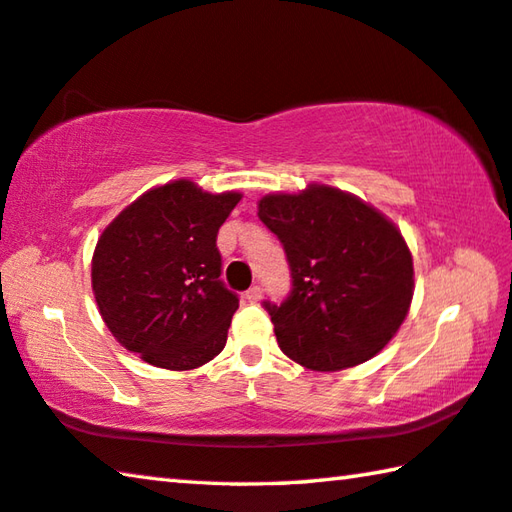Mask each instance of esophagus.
Here are the masks:
<instances>
[{
	"mask_svg": "<svg viewBox=\"0 0 512 512\" xmlns=\"http://www.w3.org/2000/svg\"><path fill=\"white\" fill-rule=\"evenodd\" d=\"M246 300L248 302H259V300H262V287H250L246 291Z\"/></svg>",
	"mask_w": 512,
	"mask_h": 512,
	"instance_id": "obj_1",
	"label": "esophagus"
}]
</instances>
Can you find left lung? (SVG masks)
<instances>
[{
    "label": "left lung",
    "mask_w": 512,
    "mask_h": 512,
    "mask_svg": "<svg viewBox=\"0 0 512 512\" xmlns=\"http://www.w3.org/2000/svg\"><path fill=\"white\" fill-rule=\"evenodd\" d=\"M257 216L282 241L293 289L266 302L280 350L318 372L375 357L397 334L413 300V257L397 225L339 187L311 183L266 194Z\"/></svg>",
    "instance_id": "left-lung-1"
}]
</instances>
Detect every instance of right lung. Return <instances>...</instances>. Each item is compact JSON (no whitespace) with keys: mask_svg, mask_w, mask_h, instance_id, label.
Wrapping results in <instances>:
<instances>
[{"mask_svg":"<svg viewBox=\"0 0 512 512\" xmlns=\"http://www.w3.org/2000/svg\"><path fill=\"white\" fill-rule=\"evenodd\" d=\"M241 192L171 180L126 205L101 232L92 291L119 345L164 370H194L225 348L239 298L223 287L216 232Z\"/></svg>","mask_w":512,"mask_h":512,"instance_id":"add662e5","label":"right lung"}]
</instances>
